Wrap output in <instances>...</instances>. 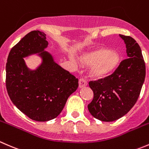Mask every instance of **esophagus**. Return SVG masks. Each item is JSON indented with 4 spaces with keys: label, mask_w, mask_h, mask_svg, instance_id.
Returning a JSON list of instances; mask_svg holds the SVG:
<instances>
[{
    "label": "esophagus",
    "mask_w": 149,
    "mask_h": 149,
    "mask_svg": "<svg viewBox=\"0 0 149 149\" xmlns=\"http://www.w3.org/2000/svg\"><path fill=\"white\" fill-rule=\"evenodd\" d=\"M87 85H88V82H87V81L85 79L80 78L79 79V88H83V87L86 86Z\"/></svg>",
    "instance_id": "obj_1"
}]
</instances>
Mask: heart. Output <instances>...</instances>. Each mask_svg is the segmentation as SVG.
Wrapping results in <instances>:
<instances>
[{
  "label": "heart",
  "instance_id": "obj_1",
  "mask_svg": "<svg viewBox=\"0 0 149 149\" xmlns=\"http://www.w3.org/2000/svg\"><path fill=\"white\" fill-rule=\"evenodd\" d=\"M82 61L85 65L93 67L91 70V76L104 78L117 70L120 62V56L117 52L100 48L85 54L82 56Z\"/></svg>",
  "mask_w": 149,
  "mask_h": 149
}]
</instances>
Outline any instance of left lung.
<instances>
[{
  "instance_id": "obj_1",
  "label": "left lung",
  "mask_w": 149,
  "mask_h": 149,
  "mask_svg": "<svg viewBox=\"0 0 149 149\" xmlns=\"http://www.w3.org/2000/svg\"><path fill=\"white\" fill-rule=\"evenodd\" d=\"M120 36L126 45L127 58L111 74L89 82L93 98L88 110L101 121L112 122L125 115L136 103L145 80L146 65L139 45L131 37Z\"/></svg>"
}]
</instances>
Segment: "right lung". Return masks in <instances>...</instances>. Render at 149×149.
Instances as JSON below:
<instances>
[{
	"instance_id": "add662e5",
	"label": "right lung",
	"mask_w": 149,
	"mask_h": 149,
	"mask_svg": "<svg viewBox=\"0 0 149 149\" xmlns=\"http://www.w3.org/2000/svg\"><path fill=\"white\" fill-rule=\"evenodd\" d=\"M44 32L34 30L16 44L6 66V86L13 104L31 120L45 122L56 118L69 96L78 87V79L44 51L48 41ZM37 52L43 59L37 70L26 67L24 57Z\"/></svg>"
}]
</instances>
